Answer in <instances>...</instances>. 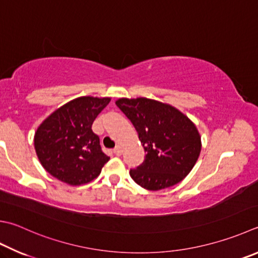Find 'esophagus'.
<instances>
[{"mask_svg": "<svg viewBox=\"0 0 258 258\" xmlns=\"http://www.w3.org/2000/svg\"><path fill=\"white\" fill-rule=\"evenodd\" d=\"M113 153L116 155V156H120V155L122 154V148H121L120 146H115V148L113 149Z\"/></svg>", "mask_w": 258, "mask_h": 258, "instance_id": "esophagus-1", "label": "esophagus"}]
</instances>
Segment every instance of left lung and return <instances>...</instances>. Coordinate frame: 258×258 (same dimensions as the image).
<instances>
[{"mask_svg": "<svg viewBox=\"0 0 258 258\" xmlns=\"http://www.w3.org/2000/svg\"><path fill=\"white\" fill-rule=\"evenodd\" d=\"M115 104L137 130L146 153L144 162L130 169L134 181L150 191L181 182L201 152L192 121L174 106L146 98L119 99Z\"/></svg>", "mask_w": 258, "mask_h": 258, "instance_id": "left-lung-1", "label": "left lung"}]
</instances>
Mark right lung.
<instances>
[{
  "instance_id": "add662e5",
  "label": "right lung",
  "mask_w": 258,
  "mask_h": 258,
  "mask_svg": "<svg viewBox=\"0 0 258 258\" xmlns=\"http://www.w3.org/2000/svg\"><path fill=\"white\" fill-rule=\"evenodd\" d=\"M109 102V98L82 96L60 106L39 125L36 153L53 177L70 185H81L99 176L110 157L102 152L92 124Z\"/></svg>"
}]
</instances>
